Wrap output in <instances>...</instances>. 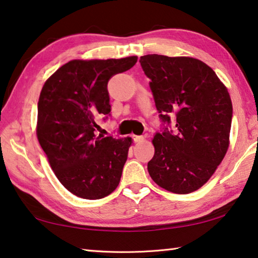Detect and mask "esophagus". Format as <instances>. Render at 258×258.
I'll use <instances>...</instances> for the list:
<instances>
[{"instance_id":"esophagus-1","label":"esophagus","mask_w":258,"mask_h":258,"mask_svg":"<svg viewBox=\"0 0 258 258\" xmlns=\"http://www.w3.org/2000/svg\"><path fill=\"white\" fill-rule=\"evenodd\" d=\"M132 138L134 140V142H142L143 140H145V137H142V135H135V134H133Z\"/></svg>"}]
</instances>
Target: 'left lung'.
<instances>
[{
  "label": "left lung",
  "instance_id": "8db88e82",
  "mask_svg": "<svg viewBox=\"0 0 258 258\" xmlns=\"http://www.w3.org/2000/svg\"><path fill=\"white\" fill-rule=\"evenodd\" d=\"M150 78L160 119L171 123L152 139L148 172L163 189L178 195L198 190L215 173L230 145L232 102L226 86L202 60L147 54L140 58Z\"/></svg>",
  "mask_w": 258,
  "mask_h": 258
}]
</instances>
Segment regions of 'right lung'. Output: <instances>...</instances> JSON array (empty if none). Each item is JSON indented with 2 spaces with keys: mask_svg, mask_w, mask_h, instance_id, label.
<instances>
[{
  "mask_svg": "<svg viewBox=\"0 0 258 258\" xmlns=\"http://www.w3.org/2000/svg\"><path fill=\"white\" fill-rule=\"evenodd\" d=\"M137 55L121 59H76L47 78L37 104L36 135L55 176L83 199L107 197L119 184L132 138L95 133L109 115L108 82L132 68Z\"/></svg>",
  "mask_w": 258,
  "mask_h": 258,
  "instance_id": "1",
  "label": "right lung"
}]
</instances>
